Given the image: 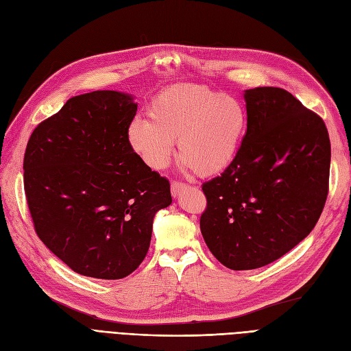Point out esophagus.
<instances>
[{
    "mask_svg": "<svg viewBox=\"0 0 351 351\" xmlns=\"http://www.w3.org/2000/svg\"><path fill=\"white\" fill-rule=\"evenodd\" d=\"M188 188V184H184V182H179V180H173L172 185H171V191H172V195L173 197H178L179 192Z\"/></svg>",
    "mask_w": 351,
    "mask_h": 351,
    "instance_id": "esophagus-1",
    "label": "esophagus"
}]
</instances>
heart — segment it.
Listing matches in <instances>:
<instances>
[{
  "label": "heart",
  "instance_id": "heart-1",
  "mask_svg": "<svg viewBox=\"0 0 351 351\" xmlns=\"http://www.w3.org/2000/svg\"><path fill=\"white\" fill-rule=\"evenodd\" d=\"M149 118L134 119L128 127L132 150L160 171L178 140L179 159L198 176L219 175L232 165L246 125L239 99L202 84L166 87L152 99Z\"/></svg>",
  "mask_w": 351,
  "mask_h": 351
}]
</instances>
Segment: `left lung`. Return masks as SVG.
<instances>
[{
	"label": "left lung",
	"instance_id": "8db88e82",
	"mask_svg": "<svg viewBox=\"0 0 351 351\" xmlns=\"http://www.w3.org/2000/svg\"><path fill=\"white\" fill-rule=\"evenodd\" d=\"M246 132L232 165L202 184L199 228L230 269L274 263L318 223L330 188L322 118L278 87L245 90Z\"/></svg>",
	"mask_w": 351,
	"mask_h": 351
}]
</instances>
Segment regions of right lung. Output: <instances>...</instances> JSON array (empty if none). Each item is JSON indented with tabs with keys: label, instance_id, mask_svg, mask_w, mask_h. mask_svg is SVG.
<instances>
[{
	"label": "right lung",
	"instance_id": "add662e5",
	"mask_svg": "<svg viewBox=\"0 0 351 351\" xmlns=\"http://www.w3.org/2000/svg\"><path fill=\"white\" fill-rule=\"evenodd\" d=\"M137 114L114 90L74 96L33 130L25 194L39 239L75 273L118 280L149 251L153 217L171 206V184L128 143Z\"/></svg>",
	"mask_w": 351,
	"mask_h": 351
}]
</instances>
